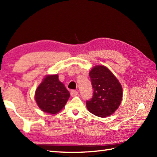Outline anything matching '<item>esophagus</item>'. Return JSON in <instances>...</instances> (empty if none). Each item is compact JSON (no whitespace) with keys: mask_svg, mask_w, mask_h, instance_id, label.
<instances>
[{"mask_svg":"<svg viewBox=\"0 0 157 157\" xmlns=\"http://www.w3.org/2000/svg\"><path fill=\"white\" fill-rule=\"evenodd\" d=\"M70 94L72 96V97H74V96H76L78 94V92L77 90H71V92H70Z\"/></svg>","mask_w":157,"mask_h":157,"instance_id":"obj_1","label":"esophagus"}]
</instances>
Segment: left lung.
Masks as SVG:
<instances>
[{
    "label": "left lung",
    "mask_w": 157,
    "mask_h": 157,
    "mask_svg": "<svg viewBox=\"0 0 157 157\" xmlns=\"http://www.w3.org/2000/svg\"><path fill=\"white\" fill-rule=\"evenodd\" d=\"M92 88V98L86 106L92 114L100 117L110 116L118 109L123 97L122 86L110 70L103 65L93 67L89 73Z\"/></svg>",
    "instance_id": "1"
}]
</instances>
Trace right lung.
Listing matches in <instances>:
<instances>
[{"mask_svg": "<svg viewBox=\"0 0 157 157\" xmlns=\"http://www.w3.org/2000/svg\"><path fill=\"white\" fill-rule=\"evenodd\" d=\"M70 94L58 75H46L35 92V100L42 111L56 114L64 107Z\"/></svg>", "mask_w": 157, "mask_h": 157, "instance_id": "1", "label": "right lung"}]
</instances>
